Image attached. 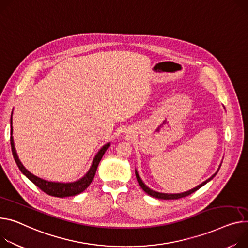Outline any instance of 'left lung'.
I'll use <instances>...</instances> for the list:
<instances>
[{"instance_id": "8db88e82", "label": "left lung", "mask_w": 248, "mask_h": 248, "mask_svg": "<svg viewBox=\"0 0 248 248\" xmlns=\"http://www.w3.org/2000/svg\"><path fill=\"white\" fill-rule=\"evenodd\" d=\"M220 166H221V165H220ZM220 166H219V167H220ZM218 170H219V168H218ZM218 170H217V173H216V174H214L211 178L207 179L206 181H204L203 183H202V184H201V185H199L198 186H196V187H194V188H192V189L187 190V192L182 193V194H162V193L155 192V190H152V189H150L148 186H145V184L142 182V180L140 179V177H139V175H138V173H137V172H136V178H137V181H138V183H139L140 186L142 187V189L144 190L145 193H147L149 196L153 197V198H156V199H160V200H178V199L185 198V197H186V196H188V195H190V194L195 193L196 190H198L199 188H201V187H202V186H204L207 182H209L211 180H213V179H214V177L217 174Z\"/></svg>"}]
</instances>
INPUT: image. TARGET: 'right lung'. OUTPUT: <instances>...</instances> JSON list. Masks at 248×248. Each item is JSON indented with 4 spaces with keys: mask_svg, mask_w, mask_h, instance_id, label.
<instances>
[{
    "mask_svg": "<svg viewBox=\"0 0 248 248\" xmlns=\"http://www.w3.org/2000/svg\"><path fill=\"white\" fill-rule=\"evenodd\" d=\"M11 125H12V118H11ZM11 129H12V126H11ZM12 133H13V129H12L11 134H12ZM109 146H110V144H106L105 146H103L101 148V150L98 152L97 155L95 156V158L93 160V163H92V166L89 169L87 174L82 179H80L79 181L74 182V183H66V184L53 183V182L45 181L43 179H40V178L33 176L22 165V163L20 162V160H18L17 155L16 153V149H15V146H14V140H13V137L11 136L12 153H13L15 162L16 163L18 169L21 170V172L31 182H32L37 187L42 189L44 193L47 194L48 196H52V197H56V198H65V197L76 196V195L82 193L84 189H86L89 186V185L91 184V182H92V180L95 176V173H96V170H97V167L99 165V162L101 161L103 155L105 154V152H106V150L108 149Z\"/></svg>",
    "mask_w": 248,
    "mask_h": 248,
    "instance_id": "obj_1",
    "label": "right lung"
}]
</instances>
